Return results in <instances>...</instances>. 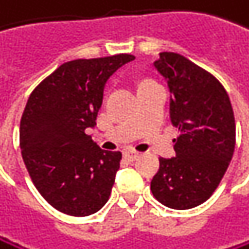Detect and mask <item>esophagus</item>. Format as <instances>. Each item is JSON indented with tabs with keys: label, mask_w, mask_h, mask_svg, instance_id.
Segmentation results:
<instances>
[{
	"label": "esophagus",
	"mask_w": 249,
	"mask_h": 249,
	"mask_svg": "<svg viewBox=\"0 0 249 249\" xmlns=\"http://www.w3.org/2000/svg\"><path fill=\"white\" fill-rule=\"evenodd\" d=\"M123 156H124V159H127V160H136V159L140 157V153H136V151H133V150H127V151L123 153Z\"/></svg>",
	"instance_id": "esophagus-1"
}]
</instances>
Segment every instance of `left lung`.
<instances>
[{"mask_svg":"<svg viewBox=\"0 0 249 249\" xmlns=\"http://www.w3.org/2000/svg\"><path fill=\"white\" fill-rule=\"evenodd\" d=\"M154 68L168 81L179 136L177 156L160 157L151 192L168 208L190 209L213 196L229 168L236 144L233 108L223 84L187 57L161 52Z\"/></svg>","mask_w":249,"mask_h":249,"instance_id":"left-lung-1","label":"left lung"}]
</instances>
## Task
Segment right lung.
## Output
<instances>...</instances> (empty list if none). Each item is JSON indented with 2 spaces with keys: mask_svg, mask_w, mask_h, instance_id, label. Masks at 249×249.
<instances>
[{
  "mask_svg": "<svg viewBox=\"0 0 249 249\" xmlns=\"http://www.w3.org/2000/svg\"><path fill=\"white\" fill-rule=\"evenodd\" d=\"M132 54L62 64L31 93L20 120L25 166L40 195L72 217L107 203L120 168V151L101 150L86 133L96 124L107 80Z\"/></svg>",
  "mask_w": 249,
  "mask_h": 249,
  "instance_id": "add662e5",
  "label": "right lung"
}]
</instances>
